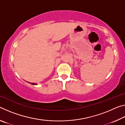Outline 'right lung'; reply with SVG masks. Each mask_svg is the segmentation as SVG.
Returning <instances> with one entry per match:
<instances>
[{
    "label": "right lung",
    "mask_w": 125,
    "mask_h": 125,
    "mask_svg": "<svg viewBox=\"0 0 125 125\" xmlns=\"http://www.w3.org/2000/svg\"><path fill=\"white\" fill-rule=\"evenodd\" d=\"M29 83H30V82H29ZM31 84H32V85H36L37 84H36V83H31Z\"/></svg>",
    "instance_id": "right-lung-1"
}]
</instances>
